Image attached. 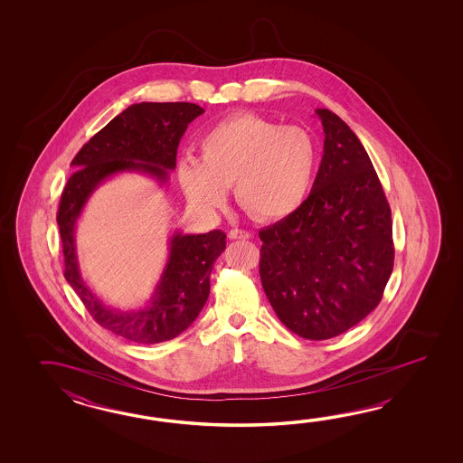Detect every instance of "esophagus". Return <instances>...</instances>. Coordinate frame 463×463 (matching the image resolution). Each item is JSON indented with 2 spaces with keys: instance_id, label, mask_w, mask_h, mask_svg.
<instances>
[{
  "instance_id": "esophagus-1",
  "label": "esophagus",
  "mask_w": 463,
  "mask_h": 463,
  "mask_svg": "<svg viewBox=\"0 0 463 463\" xmlns=\"http://www.w3.org/2000/svg\"><path fill=\"white\" fill-rule=\"evenodd\" d=\"M228 238L230 240H248L250 238V233L245 232V230H240V228H233V230H230V233H228Z\"/></svg>"
}]
</instances>
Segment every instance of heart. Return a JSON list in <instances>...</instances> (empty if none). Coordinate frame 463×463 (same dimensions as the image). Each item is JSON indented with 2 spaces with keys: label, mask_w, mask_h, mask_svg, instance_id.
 Masks as SVG:
<instances>
[{
  "label": "heart",
  "mask_w": 463,
  "mask_h": 463,
  "mask_svg": "<svg viewBox=\"0 0 463 463\" xmlns=\"http://www.w3.org/2000/svg\"><path fill=\"white\" fill-rule=\"evenodd\" d=\"M197 148L198 160H180L178 182L205 210L223 207L235 182L236 202L248 215L279 220L305 203L315 182L317 147L299 126L238 112L208 128Z\"/></svg>",
  "instance_id": "heart-1"
}]
</instances>
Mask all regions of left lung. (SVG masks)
Instances as JSON below:
<instances>
[{
  "label": "left lung",
  "mask_w": 463,
  "mask_h": 463,
  "mask_svg": "<svg viewBox=\"0 0 463 463\" xmlns=\"http://www.w3.org/2000/svg\"><path fill=\"white\" fill-rule=\"evenodd\" d=\"M325 154L305 203L260 230V276L279 321L323 341L363 321L393 268L392 220L364 146L343 118L316 109Z\"/></svg>",
  "instance_id": "left-lung-1"
}]
</instances>
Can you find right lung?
<instances>
[{
    "label": "right lung",
    "instance_id": "right-lung-1",
    "mask_svg": "<svg viewBox=\"0 0 463 463\" xmlns=\"http://www.w3.org/2000/svg\"><path fill=\"white\" fill-rule=\"evenodd\" d=\"M205 110L192 102H140L112 118L72 158L76 172L61 194L60 225L64 278L98 325L140 345L177 337L197 319L210 295V273L223 253L227 235L213 230L202 235L170 238L167 266L156 293L138 311H118L104 305L79 273L74 228L90 194L118 172H144L167 182L175 168L177 147L188 124Z\"/></svg>",
    "mask_w": 463,
    "mask_h": 463
}]
</instances>
